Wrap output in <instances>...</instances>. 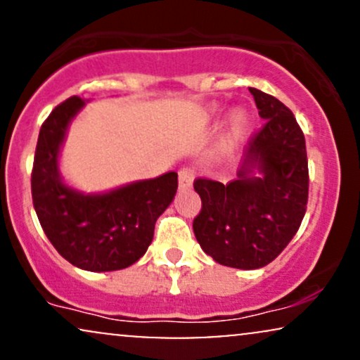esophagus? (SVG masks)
Here are the masks:
<instances>
[{
	"instance_id": "obj_1",
	"label": "esophagus",
	"mask_w": 360,
	"mask_h": 360,
	"mask_svg": "<svg viewBox=\"0 0 360 360\" xmlns=\"http://www.w3.org/2000/svg\"><path fill=\"white\" fill-rule=\"evenodd\" d=\"M194 181V169L191 167H183L179 171V189L181 191H186L193 186Z\"/></svg>"
}]
</instances>
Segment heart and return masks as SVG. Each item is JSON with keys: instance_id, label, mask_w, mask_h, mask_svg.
I'll list each match as a JSON object with an SVG mask.
<instances>
[{"instance_id": "heart-1", "label": "heart", "mask_w": 360, "mask_h": 360, "mask_svg": "<svg viewBox=\"0 0 360 360\" xmlns=\"http://www.w3.org/2000/svg\"><path fill=\"white\" fill-rule=\"evenodd\" d=\"M205 117L208 122L210 120H213L217 117V108H208ZM249 127H250V117L247 115V111L235 110L232 118H230V128H229V134H226V142H229L230 146H235V143L240 142V140L247 135V131H249Z\"/></svg>"}]
</instances>
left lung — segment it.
<instances>
[{
	"label": "left lung",
	"instance_id": "left-lung-1",
	"mask_svg": "<svg viewBox=\"0 0 360 360\" xmlns=\"http://www.w3.org/2000/svg\"><path fill=\"white\" fill-rule=\"evenodd\" d=\"M264 127L247 143L237 179L229 184L194 181L201 212L196 240L214 262L260 269L272 262L298 232L308 203L304 135L279 100L249 88Z\"/></svg>",
	"mask_w": 360,
	"mask_h": 360
}]
</instances>
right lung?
Segmentation results:
<instances>
[{"label": "right lung", "instance_id": "obj_1", "mask_svg": "<svg viewBox=\"0 0 360 360\" xmlns=\"http://www.w3.org/2000/svg\"><path fill=\"white\" fill-rule=\"evenodd\" d=\"M86 101L72 96L45 120L37 142L32 198L45 235L72 266L91 272L120 271L146 254L157 218L172 203L177 174L135 181L105 193H82L64 183L60 148Z\"/></svg>", "mask_w": 360, "mask_h": 360}]
</instances>
